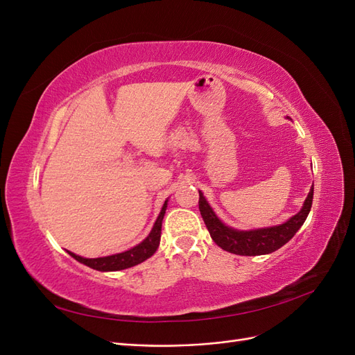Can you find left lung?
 Returning a JSON list of instances; mask_svg holds the SVG:
<instances>
[{"label": "left lung", "mask_w": 355, "mask_h": 355, "mask_svg": "<svg viewBox=\"0 0 355 355\" xmlns=\"http://www.w3.org/2000/svg\"><path fill=\"white\" fill-rule=\"evenodd\" d=\"M198 194L200 213L210 232L211 240L216 243L220 249L230 253L241 256H259L278 250L287 241L293 239V235L304 225L306 216L309 214L311 206H313L314 185L311 187L302 209H300L295 216H292L284 223L256 230H235L232 227H228L227 223H223L218 218V214L210 207V204L206 200V197H204L202 192L198 191Z\"/></svg>", "instance_id": "obj_1"}]
</instances>
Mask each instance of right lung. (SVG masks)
Here are the masks:
<instances>
[{"label": "right lung", "instance_id": "right-lung-1", "mask_svg": "<svg viewBox=\"0 0 355 355\" xmlns=\"http://www.w3.org/2000/svg\"><path fill=\"white\" fill-rule=\"evenodd\" d=\"M167 202H168V200L164 201L151 232L148 234V237L142 243H139L137 245L132 247V249H128L121 253H115L111 256L92 257V259L90 257H83V256L75 254L69 250H67V252L73 257L75 261L84 263L85 266H90L96 271H103V272L105 271H121V270H127V268H132L137 263H142L144 261L148 259V257H151L158 249L159 239H161V225H163Z\"/></svg>", "mask_w": 355, "mask_h": 355}]
</instances>
